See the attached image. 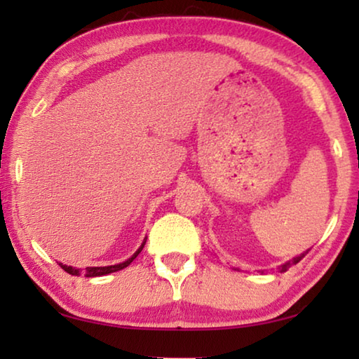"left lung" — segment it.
Returning a JSON list of instances; mask_svg holds the SVG:
<instances>
[{
	"mask_svg": "<svg viewBox=\"0 0 359 359\" xmlns=\"http://www.w3.org/2000/svg\"><path fill=\"white\" fill-rule=\"evenodd\" d=\"M307 252H309V250H307ZM307 252H306V253H307ZM306 253H302V255H301V257H296V258H294L293 261H288V263H285L283 266H280V267H278V269H280V272H285V271H287V269H288V267H290L291 264H296V263H299V261H301V259H302L304 257H306Z\"/></svg>",
	"mask_w": 359,
	"mask_h": 359,
	"instance_id": "obj_1",
	"label": "left lung"
}]
</instances>
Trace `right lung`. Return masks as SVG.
Returning <instances> with one entry per match:
<instances>
[{
  "label": "right lung",
  "mask_w": 359,
  "mask_h": 359,
  "mask_svg": "<svg viewBox=\"0 0 359 359\" xmlns=\"http://www.w3.org/2000/svg\"><path fill=\"white\" fill-rule=\"evenodd\" d=\"M145 241H147V238L144 239L142 245L137 248V252H136L135 255H133L131 258L123 261V263L114 264V266H101V267H85L83 276H85V277H101V276H107V274H112V272H117V271H120V269H123V267L131 264L133 259H135V258L137 257V255L142 252V248H144V245H145ZM58 264L62 266V269L68 272V274H71V276H81V271L74 269V267H72V266H66V264H62V263H58Z\"/></svg>",
  "instance_id": "1"
}]
</instances>
